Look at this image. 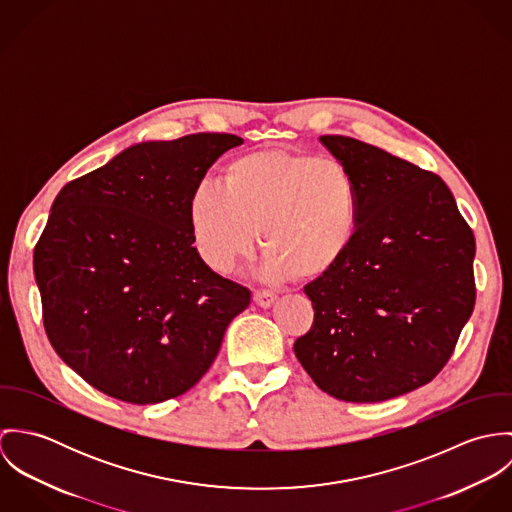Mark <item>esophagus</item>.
Returning <instances> with one entry per match:
<instances>
[{
  "label": "esophagus",
  "mask_w": 512,
  "mask_h": 512,
  "mask_svg": "<svg viewBox=\"0 0 512 512\" xmlns=\"http://www.w3.org/2000/svg\"><path fill=\"white\" fill-rule=\"evenodd\" d=\"M252 297H254V303H256V305H260V307L266 309V307H272V305H274V301H276L278 295L274 292H268V290H256Z\"/></svg>",
  "instance_id": "obj_1"
}]
</instances>
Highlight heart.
Segmentation results:
<instances>
[{
	"label": "heart",
	"instance_id": "1",
	"mask_svg": "<svg viewBox=\"0 0 512 512\" xmlns=\"http://www.w3.org/2000/svg\"><path fill=\"white\" fill-rule=\"evenodd\" d=\"M199 258L228 274L248 260L256 228L270 278L315 280L341 264L359 228V187L337 159L278 147L232 157L219 187L201 185L187 203Z\"/></svg>",
	"mask_w": 512,
	"mask_h": 512
}]
</instances>
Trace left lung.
<instances>
[{"label":"left lung","instance_id":"8db88e82","mask_svg":"<svg viewBox=\"0 0 512 512\" xmlns=\"http://www.w3.org/2000/svg\"><path fill=\"white\" fill-rule=\"evenodd\" d=\"M359 187V228L337 268L303 288L313 325L293 345L313 382L345 402L428 384L475 307V236L441 177L380 147L321 136Z\"/></svg>","mask_w":512,"mask_h":512}]
</instances>
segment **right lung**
Listing matches in <instances>:
<instances>
[{
  "instance_id": "obj_1",
  "label": "right lung",
  "mask_w": 512,
  "mask_h": 512,
  "mask_svg": "<svg viewBox=\"0 0 512 512\" xmlns=\"http://www.w3.org/2000/svg\"><path fill=\"white\" fill-rule=\"evenodd\" d=\"M242 138L142 142L67 183L33 252L57 355L96 390L157 404L193 388L250 292L197 254L187 203Z\"/></svg>"
}]
</instances>
